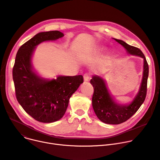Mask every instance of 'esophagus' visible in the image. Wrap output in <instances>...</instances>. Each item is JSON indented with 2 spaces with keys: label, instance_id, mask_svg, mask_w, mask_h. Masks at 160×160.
Instances as JSON below:
<instances>
[{
  "label": "esophagus",
  "instance_id": "34e87169",
  "mask_svg": "<svg viewBox=\"0 0 160 160\" xmlns=\"http://www.w3.org/2000/svg\"><path fill=\"white\" fill-rule=\"evenodd\" d=\"M91 78V75L88 73H85L83 75V79L85 82H88L89 80V79Z\"/></svg>",
  "mask_w": 160,
  "mask_h": 160
}]
</instances>
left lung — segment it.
Returning a JSON list of instances; mask_svg holds the SVG:
<instances>
[{"label": "left lung", "mask_w": 160, "mask_h": 160, "mask_svg": "<svg viewBox=\"0 0 160 160\" xmlns=\"http://www.w3.org/2000/svg\"><path fill=\"white\" fill-rule=\"evenodd\" d=\"M114 39L124 47L129 54L143 58V72L140 90L132 103L128 105H121L116 103L110 94L105 80L99 76L92 77L90 82L94 88L92 99L94 111L101 121L109 124H121L128 120L137 112L146 99L149 76V66L142 52L139 48L131 46L122 40Z\"/></svg>", "instance_id": "left-lung-1"}]
</instances>
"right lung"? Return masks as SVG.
<instances>
[{"instance_id":"obj_1","label":"right lung","mask_w":160,"mask_h":160,"mask_svg":"<svg viewBox=\"0 0 160 160\" xmlns=\"http://www.w3.org/2000/svg\"><path fill=\"white\" fill-rule=\"evenodd\" d=\"M64 36L59 31L39 32L18 49L12 68L17 99L23 110L35 120L49 123L61 119L69 99L83 82L82 75L59 76L47 80L33 71L32 53L39 43Z\"/></svg>"}]
</instances>
